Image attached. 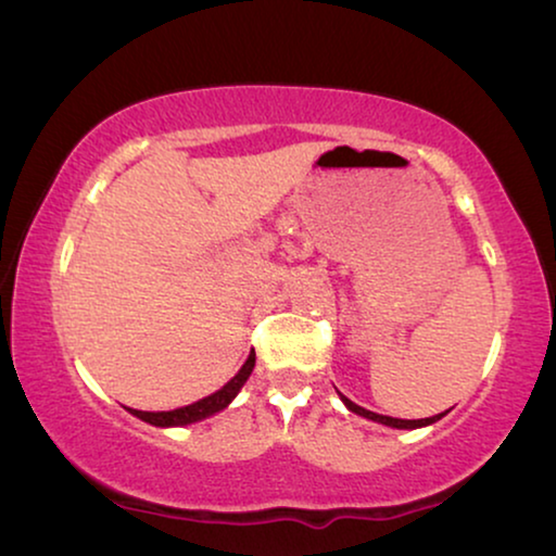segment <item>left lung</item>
Here are the masks:
<instances>
[{"mask_svg":"<svg viewBox=\"0 0 556 556\" xmlns=\"http://www.w3.org/2000/svg\"><path fill=\"white\" fill-rule=\"evenodd\" d=\"M337 393H340V391H337ZM340 399H342L344 406H348V410H352V414L363 416V419H367V421L383 424V427H391V429H421V427H431V424H437L439 419H442V416H446V410H444V414L429 416V419H393V416L375 414V410H367L363 406H357V403H352L348 395H342V393H340Z\"/></svg>","mask_w":556,"mask_h":556,"instance_id":"8db88e82","label":"left lung"}]
</instances>
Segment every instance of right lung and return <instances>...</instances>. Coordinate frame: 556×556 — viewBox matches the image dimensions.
<instances>
[{
    "mask_svg": "<svg viewBox=\"0 0 556 556\" xmlns=\"http://www.w3.org/2000/svg\"><path fill=\"white\" fill-rule=\"evenodd\" d=\"M252 367H255V352H250L248 359H244V365L240 367V370H237V375L232 380H229L227 386H222L219 391L206 395V399L191 403V406L173 408V410H137V408H127V410L132 416H137L140 421L153 424V427H161V429L189 427V424L204 421V419H208V416L225 410L229 403L237 399V393L242 391V386L248 383V378L252 375Z\"/></svg>",
    "mask_w": 556,
    "mask_h": 556,
    "instance_id": "add662e5",
    "label": "right lung"
}]
</instances>
